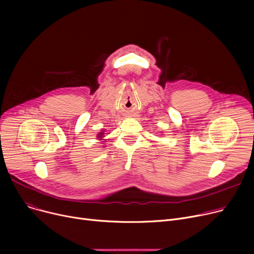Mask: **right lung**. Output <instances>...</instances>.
Masks as SVG:
<instances>
[{
  "label": "right lung",
  "instance_id": "right-lung-1",
  "mask_svg": "<svg viewBox=\"0 0 254 254\" xmlns=\"http://www.w3.org/2000/svg\"><path fill=\"white\" fill-rule=\"evenodd\" d=\"M104 138H105V129H103L102 131H100L99 134L97 135V139H98L99 141H101L102 144L107 141V139H104Z\"/></svg>",
  "mask_w": 254,
  "mask_h": 254
}]
</instances>
